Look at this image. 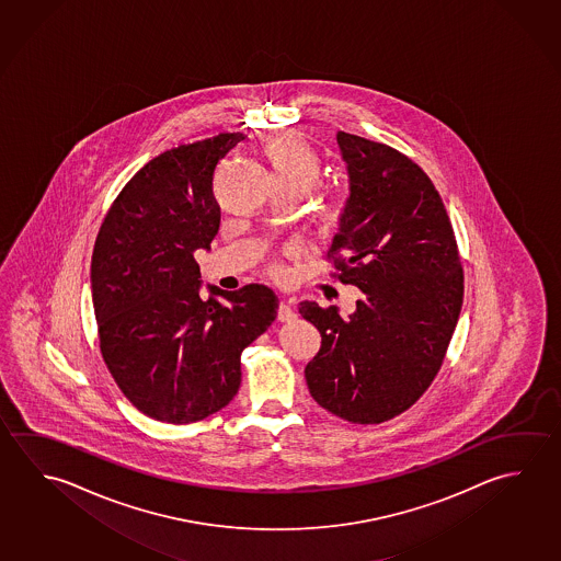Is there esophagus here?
<instances>
[{
  "mask_svg": "<svg viewBox=\"0 0 561 561\" xmlns=\"http://www.w3.org/2000/svg\"><path fill=\"white\" fill-rule=\"evenodd\" d=\"M277 319H279V321H284V323H289V321H294V307L287 304V301H282V304H279V307H277Z\"/></svg>",
  "mask_w": 561,
  "mask_h": 561,
  "instance_id": "34e87169",
  "label": "esophagus"
}]
</instances>
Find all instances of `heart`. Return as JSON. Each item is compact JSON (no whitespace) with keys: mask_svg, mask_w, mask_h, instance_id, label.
I'll use <instances>...</instances> for the list:
<instances>
[{"mask_svg":"<svg viewBox=\"0 0 561 561\" xmlns=\"http://www.w3.org/2000/svg\"><path fill=\"white\" fill-rule=\"evenodd\" d=\"M260 153L277 193L305 197L323 175V161L299 131H279L267 139ZM317 215L324 228L339 227L346 217V198L339 191H327L317 203Z\"/></svg>","mask_w":561,"mask_h":561,"instance_id":"obj_1","label":"heart"}]
</instances>
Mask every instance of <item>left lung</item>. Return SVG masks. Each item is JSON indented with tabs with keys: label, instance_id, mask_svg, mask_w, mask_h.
Listing matches in <instances>:
<instances>
[{
	"label": "left lung",
	"instance_id": "left-lung-1",
	"mask_svg": "<svg viewBox=\"0 0 561 561\" xmlns=\"http://www.w3.org/2000/svg\"><path fill=\"white\" fill-rule=\"evenodd\" d=\"M336 141L351 197L327 257L333 277L364 297L346 319L334 305L299 304L321 333L305 380L327 412L382 423L412 408L442 368L461 313V257L442 197L417 163L346 131Z\"/></svg>",
	"mask_w": 561,
	"mask_h": 561
}]
</instances>
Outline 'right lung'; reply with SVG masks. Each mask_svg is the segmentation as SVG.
I'll return each mask as SVG.
<instances>
[{
  "instance_id": "1",
  "label": "right lung",
  "mask_w": 561,
  "mask_h": 561,
  "mask_svg": "<svg viewBox=\"0 0 561 561\" xmlns=\"http://www.w3.org/2000/svg\"><path fill=\"white\" fill-rule=\"evenodd\" d=\"M244 134H218L163 151L112 203L92 252L90 282L100 353L129 402L158 422L193 423L240 388V354L276 321L262 284L208 285L195 252L220 225L213 195L218 161Z\"/></svg>"
}]
</instances>
